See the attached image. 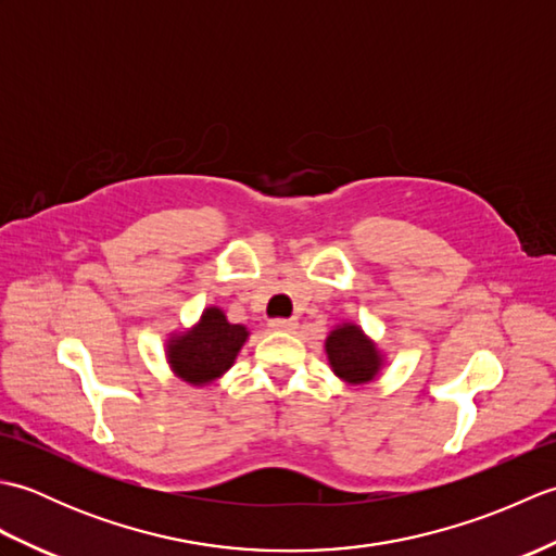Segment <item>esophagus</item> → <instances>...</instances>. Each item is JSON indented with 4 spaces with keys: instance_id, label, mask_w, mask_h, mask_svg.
<instances>
[{
    "instance_id": "esophagus-1",
    "label": "esophagus",
    "mask_w": 556,
    "mask_h": 556,
    "mask_svg": "<svg viewBox=\"0 0 556 556\" xmlns=\"http://www.w3.org/2000/svg\"><path fill=\"white\" fill-rule=\"evenodd\" d=\"M299 327L296 320H271L269 329L271 332H293V329Z\"/></svg>"
}]
</instances>
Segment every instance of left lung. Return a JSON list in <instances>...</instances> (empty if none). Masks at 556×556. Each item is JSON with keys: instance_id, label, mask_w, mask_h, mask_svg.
Returning <instances> with one entry per match:
<instances>
[{"instance_id": "8db88e82", "label": "left lung", "mask_w": 556, "mask_h": 556, "mask_svg": "<svg viewBox=\"0 0 556 556\" xmlns=\"http://www.w3.org/2000/svg\"><path fill=\"white\" fill-rule=\"evenodd\" d=\"M329 368L349 384H368L384 368V356L356 323H341L325 339Z\"/></svg>"}]
</instances>
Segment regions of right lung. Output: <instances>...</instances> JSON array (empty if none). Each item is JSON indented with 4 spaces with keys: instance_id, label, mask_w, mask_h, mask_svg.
Returning <instances> with one entry per match:
<instances>
[{
    "instance_id": "add662e5",
    "label": "right lung",
    "mask_w": 556,
    "mask_h": 556,
    "mask_svg": "<svg viewBox=\"0 0 556 556\" xmlns=\"http://www.w3.org/2000/svg\"><path fill=\"white\" fill-rule=\"evenodd\" d=\"M243 325H231L217 305L203 311L191 329L167 339V363L179 380L203 387L227 372L248 339Z\"/></svg>"
}]
</instances>
